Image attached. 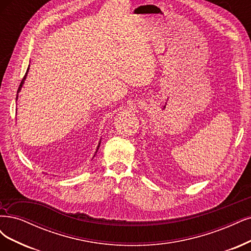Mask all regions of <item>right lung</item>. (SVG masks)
Here are the masks:
<instances>
[{
    "instance_id": "obj_1",
    "label": "right lung",
    "mask_w": 251,
    "mask_h": 251,
    "mask_svg": "<svg viewBox=\"0 0 251 251\" xmlns=\"http://www.w3.org/2000/svg\"><path fill=\"white\" fill-rule=\"evenodd\" d=\"M28 71H29V67H28V70H27V73H25V76L23 77V80H22V82H21V84H20V87H19V90H17V93H19V92L21 91V89H22V87H23V85H24V83H25V76H27V74H28ZM16 100H17V97H16ZM100 142L99 143V146H98V149H97V151H96V153H97V152H98V151H99V148H100ZM96 153H94V155H93V157H96Z\"/></svg>"
}]
</instances>
